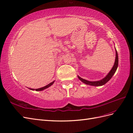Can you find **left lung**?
I'll use <instances>...</instances> for the list:
<instances>
[{
    "mask_svg": "<svg viewBox=\"0 0 133 133\" xmlns=\"http://www.w3.org/2000/svg\"><path fill=\"white\" fill-rule=\"evenodd\" d=\"M115 52H116V55H115V62L114 64L113 67H112L111 70L109 72L108 74V75L102 78V79H100V80L98 81H88L87 79H83L81 77H80L79 76H77L78 78L79 79V80L81 81L83 83H85L86 85H91V86H100L105 85L106 83H107L110 79L111 78V77L113 76V75H114L115 73V72L117 69V67H118V61H119V59H118V55H117V51L115 49Z\"/></svg>",
    "mask_w": 133,
    "mask_h": 133,
    "instance_id": "left-lung-1",
    "label": "left lung"
}]
</instances>
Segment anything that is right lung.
I'll list each match as a JSON object with an SVG mask.
<instances>
[{
	"label": "right lung",
	"instance_id": "1",
	"mask_svg": "<svg viewBox=\"0 0 133 133\" xmlns=\"http://www.w3.org/2000/svg\"><path fill=\"white\" fill-rule=\"evenodd\" d=\"M54 82H55V81H53V82H52L50 83H49V84H48L47 85H46V86H45L43 87V88H39V89H29H29L30 90H36V91H42V90H45V89H47L48 88H49V87H50L51 85H52L53 84H54Z\"/></svg>",
	"mask_w": 133,
	"mask_h": 133
}]
</instances>
